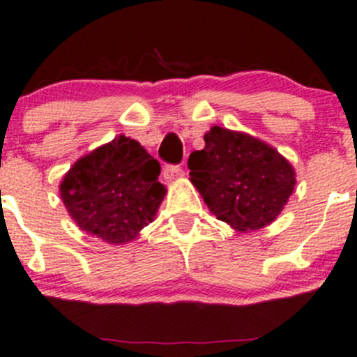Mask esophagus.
Wrapping results in <instances>:
<instances>
[{"label": "esophagus", "mask_w": 357, "mask_h": 357, "mask_svg": "<svg viewBox=\"0 0 357 357\" xmlns=\"http://www.w3.org/2000/svg\"><path fill=\"white\" fill-rule=\"evenodd\" d=\"M183 174V169L179 167V165H174V164H167L164 167V176L165 179H176L179 178V176Z\"/></svg>", "instance_id": "34e87169"}]
</instances>
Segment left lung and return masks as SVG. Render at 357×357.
<instances>
[{"mask_svg":"<svg viewBox=\"0 0 357 357\" xmlns=\"http://www.w3.org/2000/svg\"><path fill=\"white\" fill-rule=\"evenodd\" d=\"M204 139V150L190 155L188 169L212 214L240 231L275 221L295 186L289 160L261 139L219 126Z\"/></svg>","mask_w":357,"mask_h":357,"instance_id":"left-lung-1","label":"left lung"}]
</instances>
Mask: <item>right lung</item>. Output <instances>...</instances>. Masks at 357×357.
<instances>
[{"instance_id":"right-lung-1","label":"right lung","mask_w":357,"mask_h":357,"mask_svg":"<svg viewBox=\"0 0 357 357\" xmlns=\"http://www.w3.org/2000/svg\"><path fill=\"white\" fill-rule=\"evenodd\" d=\"M160 164L126 136L79 158L60 185L70 218L109 243L129 242L153 221L165 195Z\"/></svg>"}]
</instances>
